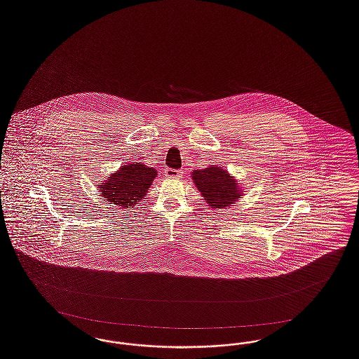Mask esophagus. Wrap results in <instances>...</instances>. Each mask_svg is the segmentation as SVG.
Segmentation results:
<instances>
[{"instance_id":"1","label":"esophagus","mask_w":359,"mask_h":359,"mask_svg":"<svg viewBox=\"0 0 359 359\" xmlns=\"http://www.w3.org/2000/svg\"><path fill=\"white\" fill-rule=\"evenodd\" d=\"M180 175H182L180 171H177V170H172V168H167V170L164 171V176L171 177V179H177V177H180Z\"/></svg>"}]
</instances>
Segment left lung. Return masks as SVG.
<instances>
[{"label":"left lung","instance_id":"8db88e82","mask_svg":"<svg viewBox=\"0 0 359 359\" xmlns=\"http://www.w3.org/2000/svg\"><path fill=\"white\" fill-rule=\"evenodd\" d=\"M192 180L201 196L211 208L230 207L242 196V189L238 182L224 168L210 165L204 170H195Z\"/></svg>","mask_w":359,"mask_h":359}]
</instances>
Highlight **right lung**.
<instances>
[{"instance_id":"1","label":"right lung","mask_w":359,"mask_h":359,"mask_svg":"<svg viewBox=\"0 0 359 359\" xmlns=\"http://www.w3.org/2000/svg\"><path fill=\"white\" fill-rule=\"evenodd\" d=\"M156 176V170L152 167H147L142 163H127L99 184L100 194L102 199L109 201V204L130 208L139 204L137 201L147 195Z\"/></svg>"}]
</instances>
